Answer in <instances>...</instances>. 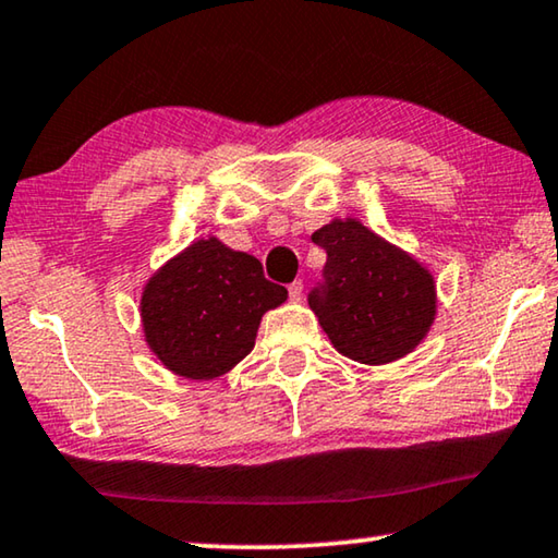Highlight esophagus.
<instances>
[{
    "mask_svg": "<svg viewBox=\"0 0 558 558\" xmlns=\"http://www.w3.org/2000/svg\"><path fill=\"white\" fill-rule=\"evenodd\" d=\"M288 298H290V301H293V303L301 301V298H303V282H301V280L290 282V286H288Z\"/></svg>",
    "mask_w": 558,
    "mask_h": 558,
    "instance_id": "34e87169",
    "label": "esophagus"
}]
</instances>
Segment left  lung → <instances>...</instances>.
<instances>
[{
  "label": "left lung",
  "instance_id": "1",
  "mask_svg": "<svg viewBox=\"0 0 558 558\" xmlns=\"http://www.w3.org/2000/svg\"><path fill=\"white\" fill-rule=\"evenodd\" d=\"M311 240L328 260L307 303L336 351L368 365L411 353L436 315L430 272L359 220H332Z\"/></svg>",
  "mask_w": 558,
  "mask_h": 558
}]
</instances>
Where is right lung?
<instances>
[{"label": "right lung", "instance_id": "right-lung-1", "mask_svg": "<svg viewBox=\"0 0 558 558\" xmlns=\"http://www.w3.org/2000/svg\"><path fill=\"white\" fill-rule=\"evenodd\" d=\"M286 298L257 257L197 240L145 286L147 345L178 376L218 378L253 351L263 313Z\"/></svg>", "mask_w": 558, "mask_h": 558}]
</instances>
